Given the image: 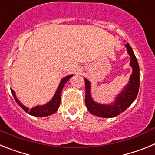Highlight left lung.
Returning a JSON list of instances; mask_svg holds the SVG:
<instances>
[{
	"label": "left lung",
	"instance_id": "1",
	"mask_svg": "<svg viewBox=\"0 0 155 155\" xmlns=\"http://www.w3.org/2000/svg\"><path fill=\"white\" fill-rule=\"evenodd\" d=\"M129 55L130 56V66L133 68V73L129 84L124 87L120 94L116 97L115 102L111 105H102L94 102L90 93V82L85 79V105L89 113L94 116L111 118L118 116L125 111L134 102L137 98L140 87V68L137 60L134 55L132 48L129 43L125 45Z\"/></svg>",
	"mask_w": 155,
	"mask_h": 155
}]
</instances>
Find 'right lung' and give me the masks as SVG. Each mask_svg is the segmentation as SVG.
Segmentation results:
<instances>
[{
  "instance_id": "add662e5",
  "label": "right lung",
  "mask_w": 155,
  "mask_h": 155,
  "mask_svg": "<svg viewBox=\"0 0 155 155\" xmlns=\"http://www.w3.org/2000/svg\"><path fill=\"white\" fill-rule=\"evenodd\" d=\"M72 76L73 75H68V76L65 77V78H64L61 80V83H60V85H59L58 88H57V91H56L55 94H54V96H53V98L48 103H46L44 105H41V106L37 105V106L31 108V109H28V108L25 107L24 105L19 102V100L16 98L15 93V91L11 89V91H12V94H13L14 98L16 101V102L22 108L23 110L25 111L28 114L31 115V116H37V117H43V116H50V115L56 113L57 109H58L59 106H60V104H61V91H62L63 87H64V84H66V82L68 81Z\"/></svg>"
}]
</instances>
